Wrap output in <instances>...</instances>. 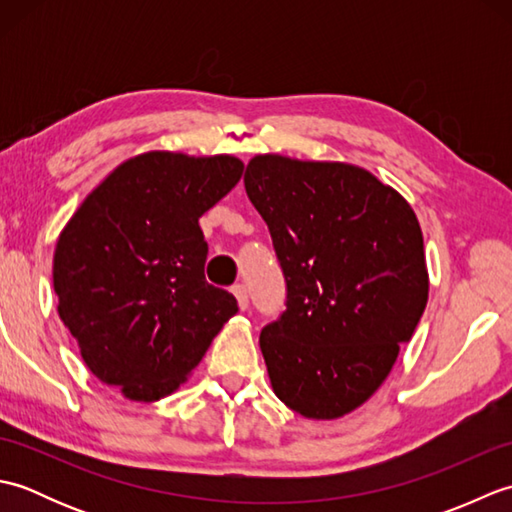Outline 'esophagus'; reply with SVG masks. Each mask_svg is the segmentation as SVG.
I'll use <instances>...</instances> for the list:
<instances>
[{
  "label": "esophagus",
  "mask_w": 512,
  "mask_h": 512,
  "mask_svg": "<svg viewBox=\"0 0 512 512\" xmlns=\"http://www.w3.org/2000/svg\"><path fill=\"white\" fill-rule=\"evenodd\" d=\"M233 295L237 299V306L242 308V310H246L248 308V290H246V286L244 284H235L233 286Z\"/></svg>",
  "instance_id": "obj_1"
}]
</instances>
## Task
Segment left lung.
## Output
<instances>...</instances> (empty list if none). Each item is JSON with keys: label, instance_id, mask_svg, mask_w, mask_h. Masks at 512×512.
Here are the masks:
<instances>
[{"label": "left lung", "instance_id": "8db88e82", "mask_svg": "<svg viewBox=\"0 0 512 512\" xmlns=\"http://www.w3.org/2000/svg\"><path fill=\"white\" fill-rule=\"evenodd\" d=\"M244 187L288 286L286 312L259 334L270 385L303 418H343L385 383L427 308L418 217L350 162L257 154Z\"/></svg>", "mask_w": 512, "mask_h": 512}]
</instances>
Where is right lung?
Segmentation results:
<instances>
[{
	"instance_id": "obj_1",
	"label": "right lung",
	"mask_w": 512,
	"mask_h": 512,
	"mask_svg": "<svg viewBox=\"0 0 512 512\" xmlns=\"http://www.w3.org/2000/svg\"><path fill=\"white\" fill-rule=\"evenodd\" d=\"M242 171L228 154L147 151L63 226L52 259L59 317L90 372L125 398L171 396L237 312L231 292L206 284L198 220Z\"/></svg>"
}]
</instances>
